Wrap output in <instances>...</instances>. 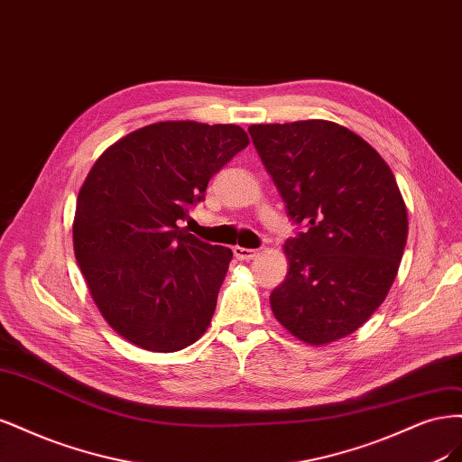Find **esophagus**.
Wrapping results in <instances>:
<instances>
[{
    "label": "esophagus",
    "mask_w": 462,
    "mask_h": 462,
    "mask_svg": "<svg viewBox=\"0 0 462 462\" xmlns=\"http://www.w3.org/2000/svg\"><path fill=\"white\" fill-rule=\"evenodd\" d=\"M232 251H234V257L240 259V261H251L253 257L257 255L255 249H247V247H240V245L232 247Z\"/></svg>",
    "instance_id": "obj_1"
}]
</instances>
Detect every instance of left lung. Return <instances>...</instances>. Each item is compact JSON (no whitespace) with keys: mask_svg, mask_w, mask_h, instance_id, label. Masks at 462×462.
Segmentation results:
<instances>
[{"mask_svg":"<svg viewBox=\"0 0 462 462\" xmlns=\"http://www.w3.org/2000/svg\"><path fill=\"white\" fill-rule=\"evenodd\" d=\"M288 217L290 271L271 293L278 322L309 346L355 332L388 295L409 220L395 176L355 132L330 121L247 128Z\"/></svg>","mask_w":462,"mask_h":462,"instance_id":"obj_1","label":"left lung"}]
</instances>
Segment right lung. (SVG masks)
Returning <instances> with one entry per match:
<instances>
[{
	"instance_id": "right-lung-1",
	"label": "right lung",
	"mask_w": 462,
	"mask_h": 462,
	"mask_svg": "<svg viewBox=\"0 0 462 462\" xmlns=\"http://www.w3.org/2000/svg\"><path fill=\"white\" fill-rule=\"evenodd\" d=\"M247 143L236 125L155 123L115 142L88 172L74 255L103 319L130 344L180 351L211 324L232 251L180 222Z\"/></svg>"
}]
</instances>
